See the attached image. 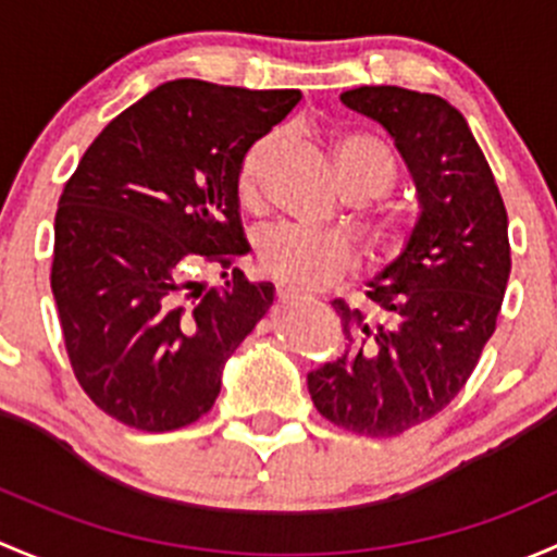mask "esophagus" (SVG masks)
<instances>
[{"label":"esophagus","instance_id":"esophagus-1","mask_svg":"<svg viewBox=\"0 0 557 557\" xmlns=\"http://www.w3.org/2000/svg\"><path fill=\"white\" fill-rule=\"evenodd\" d=\"M276 300L281 302V306H289V302L300 300V295H297V292H292V289H284V286H278V289H276Z\"/></svg>","mask_w":557,"mask_h":557}]
</instances>
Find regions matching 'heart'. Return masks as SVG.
Listing matches in <instances>:
<instances>
[{
    "mask_svg": "<svg viewBox=\"0 0 557 557\" xmlns=\"http://www.w3.org/2000/svg\"><path fill=\"white\" fill-rule=\"evenodd\" d=\"M276 147V136L257 139L240 158L236 171V198L244 209H257L262 200V169ZM337 176L354 203L386 198L399 182V163L392 147L364 131H337L330 139ZM418 236V220L405 206H377L367 214V238L377 260H397ZM262 273L286 289L313 292L335 284L357 262V249L343 233L276 227L257 246Z\"/></svg>",
    "mask_w": 557,
    "mask_h": 557,
    "instance_id": "heart-1",
    "label": "heart"
}]
</instances>
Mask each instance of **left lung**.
<instances>
[{
	"label": "left lung",
	"instance_id": "left-lung-1",
	"mask_svg": "<svg viewBox=\"0 0 557 557\" xmlns=\"http://www.w3.org/2000/svg\"><path fill=\"white\" fill-rule=\"evenodd\" d=\"M343 104L397 141L421 198L410 249L370 281V308L332 300L346 354L308 375L321 416L359 437H399L453 403L496 330L507 289V209L456 107L432 94L364 85Z\"/></svg>",
	"mask_w": 557,
	"mask_h": 557
}]
</instances>
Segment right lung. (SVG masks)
<instances>
[{"mask_svg": "<svg viewBox=\"0 0 557 557\" xmlns=\"http://www.w3.org/2000/svg\"><path fill=\"white\" fill-rule=\"evenodd\" d=\"M171 79L120 112L69 176L55 211L50 286L74 377L90 403L139 432L203 418L222 364L273 306L236 260V171L300 101ZM231 275L222 290L197 276Z\"/></svg>", "mask_w": 557, "mask_h": 557, "instance_id": "obj_1", "label": "right lung"}]
</instances>
